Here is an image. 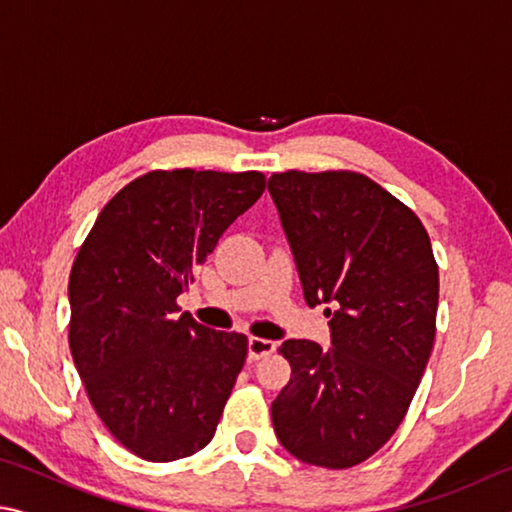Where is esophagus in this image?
Segmentation results:
<instances>
[{"label": "esophagus", "instance_id": "34e87169", "mask_svg": "<svg viewBox=\"0 0 512 512\" xmlns=\"http://www.w3.org/2000/svg\"><path fill=\"white\" fill-rule=\"evenodd\" d=\"M277 345L268 339H257V336H250L248 339V357L250 361H257L262 357H268V354L275 352Z\"/></svg>", "mask_w": 512, "mask_h": 512}]
</instances>
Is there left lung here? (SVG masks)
<instances>
[{"instance_id": "left-lung-1", "label": "left lung", "mask_w": 512, "mask_h": 512, "mask_svg": "<svg viewBox=\"0 0 512 512\" xmlns=\"http://www.w3.org/2000/svg\"><path fill=\"white\" fill-rule=\"evenodd\" d=\"M309 307L325 309L332 348L289 339L291 379L273 429L302 463L345 470L404 420L436 336L438 264L422 221L354 171L268 178Z\"/></svg>"}]
</instances>
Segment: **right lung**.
Segmentation results:
<instances>
[{
    "label": "right lung",
    "mask_w": 512,
    "mask_h": 512,
    "mask_svg": "<svg viewBox=\"0 0 512 512\" xmlns=\"http://www.w3.org/2000/svg\"><path fill=\"white\" fill-rule=\"evenodd\" d=\"M264 187L259 171H149L110 198L74 259L69 350L101 422L144 461L210 443L244 368L246 336L178 316L176 298Z\"/></svg>",
    "instance_id": "1"
}]
</instances>
